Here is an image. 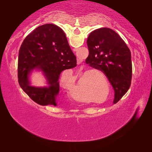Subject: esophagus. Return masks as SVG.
Masks as SVG:
<instances>
[{
	"label": "esophagus",
	"instance_id": "1",
	"mask_svg": "<svg viewBox=\"0 0 152 152\" xmlns=\"http://www.w3.org/2000/svg\"><path fill=\"white\" fill-rule=\"evenodd\" d=\"M80 62H79V61H78V64H80Z\"/></svg>",
	"mask_w": 152,
	"mask_h": 152
}]
</instances>
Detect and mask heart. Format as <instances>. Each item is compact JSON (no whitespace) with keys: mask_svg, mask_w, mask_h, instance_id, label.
<instances>
[{"mask_svg":"<svg viewBox=\"0 0 152 152\" xmlns=\"http://www.w3.org/2000/svg\"><path fill=\"white\" fill-rule=\"evenodd\" d=\"M89 71L90 72L89 73V74H101V72H99V71H97V70H92V71L87 70V71H85V72H83V73H82V74H81V76H80V79H82V78H83V77H84V76H85V75H86V73H88V72H89Z\"/></svg>","mask_w":152,"mask_h":152,"instance_id":"1","label":"heart"}]
</instances>
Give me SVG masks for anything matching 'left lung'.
Instances as JSON below:
<instances>
[{
	"label": "left lung",
	"mask_w": 152,
	"mask_h": 152,
	"mask_svg": "<svg viewBox=\"0 0 152 152\" xmlns=\"http://www.w3.org/2000/svg\"><path fill=\"white\" fill-rule=\"evenodd\" d=\"M89 54L86 64L101 70L115 91L114 104L128 91L132 78V54L121 37L111 29L93 31L87 39Z\"/></svg>",
	"instance_id": "1"
}]
</instances>
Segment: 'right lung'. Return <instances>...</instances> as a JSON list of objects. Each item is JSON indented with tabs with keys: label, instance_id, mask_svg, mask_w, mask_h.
Instances as JSON below:
<instances>
[{
	"label": "right lung",
	"instance_id": "right-lung-1",
	"mask_svg": "<svg viewBox=\"0 0 152 152\" xmlns=\"http://www.w3.org/2000/svg\"><path fill=\"white\" fill-rule=\"evenodd\" d=\"M76 66V58L63 30L56 25L45 24L33 30L22 43L18 58V82L36 103L56 106L60 74ZM35 68L45 73L50 87L36 88L29 85L28 76Z\"/></svg>",
	"mask_w": 152,
	"mask_h": 152
}]
</instances>
